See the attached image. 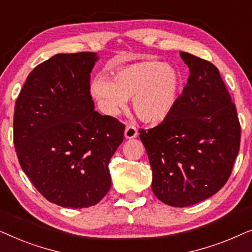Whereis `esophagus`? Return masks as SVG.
<instances>
[{
  "label": "esophagus",
  "mask_w": 252,
  "mask_h": 252,
  "mask_svg": "<svg viewBox=\"0 0 252 252\" xmlns=\"http://www.w3.org/2000/svg\"><path fill=\"white\" fill-rule=\"evenodd\" d=\"M137 136V129L134 125H128L125 129V137L126 139H134Z\"/></svg>",
  "instance_id": "esophagus-1"
}]
</instances>
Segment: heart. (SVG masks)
<instances>
[{
    "label": "heart",
    "mask_w": 252,
    "mask_h": 252,
    "mask_svg": "<svg viewBox=\"0 0 252 252\" xmlns=\"http://www.w3.org/2000/svg\"><path fill=\"white\" fill-rule=\"evenodd\" d=\"M180 89V74L171 65L142 61L119 68L112 80L96 77L91 93L106 115L116 116L134 98L136 116L144 123L164 122L173 111Z\"/></svg>",
    "instance_id": "heart-1"
}]
</instances>
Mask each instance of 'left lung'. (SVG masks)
Wrapping results in <instances>:
<instances>
[{"label":"left lung","instance_id":"obj_1","mask_svg":"<svg viewBox=\"0 0 252 252\" xmlns=\"http://www.w3.org/2000/svg\"><path fill=\"white\" fill-rule=\"evenodd\" d=\"M180 56L190 75L173 111L139 133L153 170L154 194L165 204L184 208L209 198L228 180L241 126L218 68L191 54Z\"/></svg>","mask_w":252,"mask_h":252}]
</instances>
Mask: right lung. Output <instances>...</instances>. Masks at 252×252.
<instances>
[{"mask_svg":"<svg viewBox=\"0 0 252 252\" xmlns=\"http://www.w3.org/2000/svg\"><path fill=\"white\" fill-rule=\"evenodd\" d=\"M95 53L58 54L33 68L15 105L19 164L48 201L95 205L111 187L109 163L125 125L95 111L91 73Z\"/></svg>","mask_w":252,"mask_h":252,"instance_id":"obj_1","label":"right lung"}]
</instances>
